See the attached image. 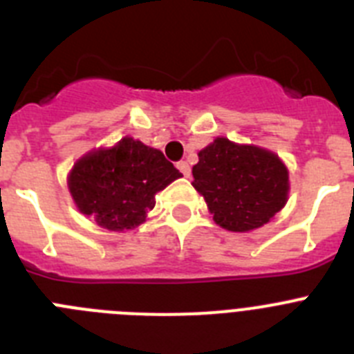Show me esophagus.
<instances>
[{"mask_svg":"<svg viewBox=\"0 0 354 354\" xmlns=\"http://www.w3.org/2000/svg\"><path fill=\"white\" fill-rule=\"evenodd\" d=\"M177 168H179V170L183 171L184 177H189V175H192V168H189V165H187L186 161H179V162H177Z\"/></svg>","mask_w":354,"mask_h":354,"instance_id":"1","label":"esophagus"}]
</instances>
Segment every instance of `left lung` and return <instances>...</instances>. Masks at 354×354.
I'll return each instance as SVG.
<instances>
[{
  "label": "left lung",
  "instance_id": "obj_1",
  "mask_svg": "<svg viewBox=\"0 0 354 354\" xmlns=\"http://www.w3.org/2000/svg\"><path fill=\"white\" fill-rule=\"evenodd\" d=\"M193 187L212 220L230 232L261 228L289 198V170L274 152L216 138L198 152Z\"/></svg>",
  "mask_w": 354,
  "mask_h": 354
}]
</instances>
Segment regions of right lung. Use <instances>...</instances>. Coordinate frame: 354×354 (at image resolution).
<instances>
[{
  "instance_id": "right-lung-1",
  "label": "right lung",
  "mask_w": 354,
  "mask_h": 354,
  "mask_svg": "<svg viewBox=\"0 0 354 354\" xmlns=\"http://www.w3.org/2000/svg\"><path fill=\"white\" fill-rule=\"evenodd\" d=\"M183 177L162 156L131 136L77 159L67 186L81 214L113 232L133 230L156 205V193Z\"/></svg>"
}]
</instances>
